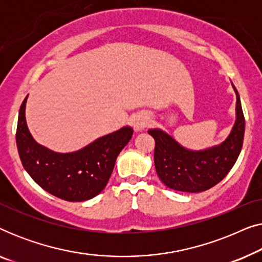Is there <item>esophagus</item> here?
I'll list each match as a JSON object with an SVG mask.
<instances>
[{"instance_id":"esophagus-1","label":"esophagus","mask_w":262,"mask_h":262,"mask_svg":"<svg viewBox=\"0 0 262 262\" xmlns=\"http://www.w3.org/2000/svg\"><path fill=\"white\" fill-rule=\"evenodd\" d=\"M149 124V117L145 113H138L134 119V126L136 131H143L148 126Z\"/></svg>"}]
</instances>
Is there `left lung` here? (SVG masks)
I'll return each mask as SVG.
<instances>
[{
    "instance_id": "left-lung-1",
    "label": "left lung",
    "mask_w": 262,
    "mask_h": 262,
    "mask_svg": "<svg viewBox=\"0 0 262 262\" xmlns=\"http://www.w3.org/2000/svg\"><path fill=\"white\" fill-rule=\"evenodd\" d=\"M232 88L236 94V120L221 144L204 150H189L160 128L148 131L155 139L156 173L167 187L188 193L206 191L223 180L234 167L243 144L245 117L234 84Z\"/></svg>"
}]
</instances>
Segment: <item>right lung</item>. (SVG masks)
<instances>
[{"mask_svg":"<svg viewBox=\"0 0 262 262\" xmlns=\"http://www.w3.org/2000/svg\"><path fill=\"white\" fill-rule=\"evenodd\" d=\"M27 98L28 95L19 111L16 145L30 177L46 192L68 202H84L101 193L118 155L134 135V128L121 127L77 151H52L35 142L28 130L25 116Z\"/></svg>","mask_w":262,"mask_h":262,"instance_id":"right-lung-1","label":"right lung"}]
</instances>
